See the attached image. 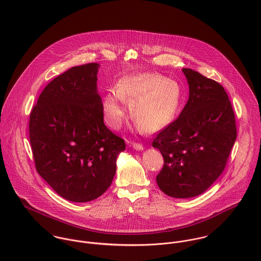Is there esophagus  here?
Instances as JSON below:
<instances>
[{
  "label": "esophagus",
  "mask_w": 261,
  "mask_h": 261,
  "mask_svg": "<svg viewBox=\"0 0 261 261\" xmlns=\"http://www.w3.org/2000/svg\"><path fill=\"white\" fill-rule=\"evenodd\" d=\"M132 147L137 150H143L144 149V146L141 145V144H138V143H133L132 144Z\"/></svg>",
  "instance_id": "1"
}]
</instances>
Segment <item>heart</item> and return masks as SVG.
I'll use <instances>...</instances> for the list:
<instances>
[{
    "instance_id": "b5f03b06",
    "label": "heart",
    "mask_w": 261,
    "mask_h": 261,
    "mask_svg": "<svg viewBox=\"0 0 261 261\" xmlns=\"http://www.w3.org/2000/svg\"><path fill=\"white\" fill-rule=\"evenodd\" d=\"M182 101V88L173 79L156 73L125 76L110 90L102 101L105 121L119 129L124 116V102L130 118L147 133L158 132L176 117Z\"/></svg>"
}]
</instances>
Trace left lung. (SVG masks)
I'll use <instances>...</instances> for the list:
<instances>
[{"instance_id":"obj_1","label":"left lung","mask_w":261,"mask_h":261,"mask_svg":"<svg viewBox=\"0 0 261 261\" xmlns=\"http://www.w3.org/2000/svg\"><path fill=\"white\" fill-rule=\"evenodd\" d=\"M182 70L189 99L179 117L156 135L152 147L164 158L158 186L168 196L185 199L205 192L222 174L237 130L223 86L192 69Z\"/></svg>"}]
</instances>
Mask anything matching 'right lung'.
<instances>
[{
    "instance_id": "right-lung-1",
    "label": "right lung",
    "mask_w": 261,
    "mask_h": 261,
    "mask_svg": "<svg viewBox=\"0 0 261 261\" xmlns=\"http://www.w3.org/2000/svg\"><path fill=\"white\" fill-rule=\"evenodd\" d=\"M98 63L75 66L43 89L30 113L38 174L62 198L92 201L111 186L124 141L103 123Z\"/></svg>"
}]
</instances>
